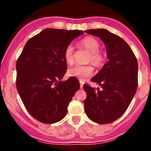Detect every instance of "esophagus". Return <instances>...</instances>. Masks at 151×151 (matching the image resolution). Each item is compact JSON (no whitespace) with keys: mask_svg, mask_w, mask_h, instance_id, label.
Instances as JSON below:
<instances>
[{"mask_svg":"<svg viewBox=\"0 0 151 151\" xmlns=\"http://www.w3.org/2000/svg\"><path fill=\"white\" fill-rule=\"evenodd\" d=\"M80 88H83V85H84V82L83 80H80Z\"/></svg>","mask_w":151,"mask_h":151,"instance_id":"34e87169","label":"esophagus"}]
</instances>
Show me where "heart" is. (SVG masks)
<instances>
[{
    "label": "heart",
    "mask_w": 151,
    "mask_h": 151,
    "mask_svg": "<svg viewBox=\"0 0 151 151\" xmlns=\"http://www.w3.org/2000/svg\"><path fill=\"white\" fill-rule=\"evenodd\" d=\"M80 44L91 52L89 58L93 63L96 65L101 64L102 63L104 56L99 50V43L96 39L93 37H86L82 39ZM64 59L68 63H71L74 60V47L72 45H67L65 49ZM93 70V67L91 65L75 64L68 70V74L71 77H77L81 80H85V79L92 75Z\"/></svg>",
    "instance_id": "b5f03b06"
}]
</instances>
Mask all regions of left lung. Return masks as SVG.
Here are the masks:
<instances>
[{
  "label": "left lung",
  "mask_w": 151,
  "mask_h": 151,
  "mask_svg": "<svg viewBox=\"0 0 151 151\" xmlns=\"http://www.w3.org/2000/svg\"><path fill=\"white\" fill-rule=\"evenodd\" d=\"M85 33L99 37L106 49L107 62L91 79L101 90L85 84L87 116L100 124L112 123L129 107L137 89L138 63L131 47L120 36L106 29H91Z\"/></svg>",
  "instance_id": "obj_1"
}]
</instances>
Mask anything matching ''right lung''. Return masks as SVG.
<instances>
[{
  "mask_svg": "<svg viewBox=\"0 0 151 151\" xmlns=\"http://www.w3.org/2000/svg\"><path fill=\"white\" fill-rule=\"evenodd\" d=\"M83 30L46 28L25 44L16 65V85L28 112L43 123L61 121L80 83L66 72L64 50Z\"/></svg>",
  "mask_w": 151,
  "mask_h": 151,
  "instance_id": "1",
  "label": "right lung"
}]
</instances>
